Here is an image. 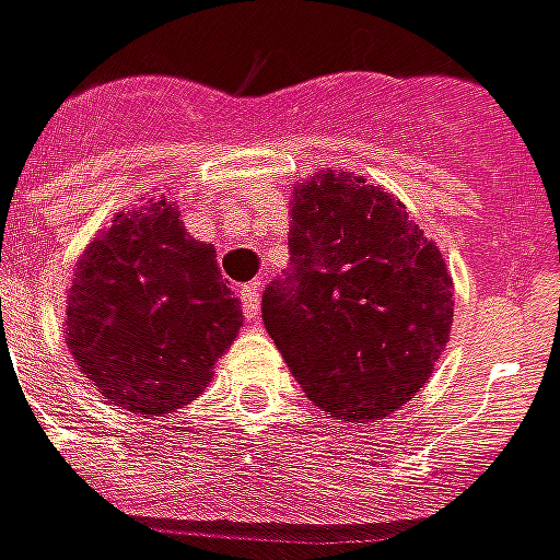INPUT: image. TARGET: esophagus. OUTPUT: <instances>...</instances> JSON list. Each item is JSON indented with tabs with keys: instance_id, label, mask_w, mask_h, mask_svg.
<instances>
[{
	"instance_id": "34e87169",
	"label": "esophagus",
	"mask_w": 560,
	"mask_h": 560,
	"mask_svg": "<svg viewBox=\"0 0 560 560\" xmlns=\"http://www.w3.org/2000/svg\"><path fill=\"white\" fill-rule=\"evenodd\" d=\"M242 312H245V318L257 320L259 318V283H248L242 285Z\"/></svg>"
}]
</instances>
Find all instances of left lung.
<instances>
[{
    "label": "left lung",
    "instance_id": "1",
    "mask_svg": "<svg viewBox=\"0 0 560 560\" xmlns=\"http://www.w3.org/2000/svg\"><path fill=\"white\" fill-rule=\"evenodd\" d=\"M262 320L315 406L371 423L432 374L453 280L394 195L329 168L294 192L289 268L262 292Z\"/></svg>",
    "mask_w": 560,
    "mask_h": 560
}]
</instances>
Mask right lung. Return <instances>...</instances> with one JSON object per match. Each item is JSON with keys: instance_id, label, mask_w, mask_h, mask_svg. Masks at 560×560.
I'll return each mask as SVG.
<instances>
[{"instance_id": "right-lung-1", "label": "right lung", "mask_w": 560, "mask_h": 560, "mask_svg": "<svg viewBox=\"0 0 560 560\" xmlns=\"http://www.w3.org/2000/svg\"><path fill=\"white\" fill-rule=\"evenodd\" d=\"M240 327L215 248L184 231L168 198L116 215L90 242L69 289L72 357L133 415L160 418L195 400Z\"/></svg>"}]
</instances>
